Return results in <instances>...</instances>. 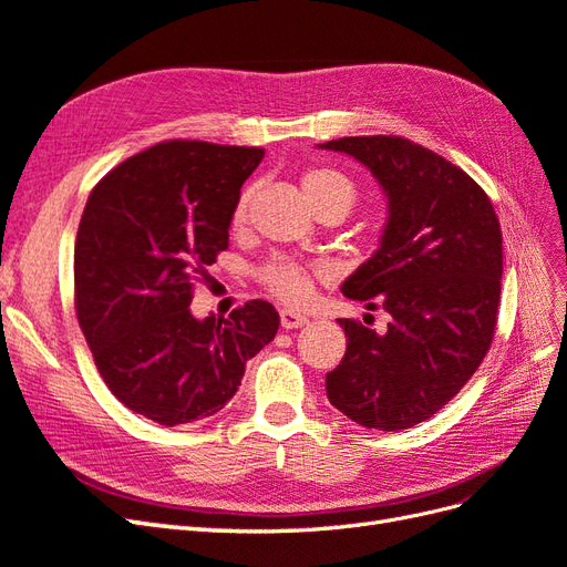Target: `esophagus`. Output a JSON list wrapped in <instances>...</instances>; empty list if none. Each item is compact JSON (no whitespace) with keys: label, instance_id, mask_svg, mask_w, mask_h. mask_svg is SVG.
Segmentation results:
<instances>
[{"label":"esophagus","instance_id":"esophagus-1","mask_svg":"<svg viewBox=\"0 0 567 567\" xmlns=\"http://www.w3.org/2000/svg\"><path fill=\"white\" fill-rule=\"evenodd\" d=\"M279 317H281V326L286 331H290V329H300V326H305V323H310V319H307L305 315H300V312H293V310H281L279 312Z\"/></svg>","mask_w":567,"mask_h":567}]
</instances>
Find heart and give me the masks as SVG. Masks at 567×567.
<instances>
[{"label": "heart", "instance_id": "1", "mask_svg": "<svg viewBox=\"0 0 567 567\" xmlns=\"http://www.w3.org/2000/svg\"><path fill=\"white\" fill-rule=\"evenodd\" d=\"M302 192L312 208L323 213H340L346 217L352 205L357 203L359 188L352 177L340 173L336 167H312L302 175ZM250 203H252V186L244 188L241 196L236 198L231 210V227L241 229L250 217ZM260 281L274 298H279L288 305H302L312 298L315 290V271L296 260H274L260 269Z\"/></svg>", "mask_w": 567, "mask_h": 567}]
</instances>
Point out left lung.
Returning a JSON list of instances; mask_svg holds the SVG:
<instances>
[{
    "instance_id": "8db88e82",
    "label": "left lung",
    "mask_w": 567,
    "mask_h": 567,
    "mask_svg": "<svg viewBox=\"0 0 567 567\" xmlns=\"http://www.w3.org/2000/svg\"><path fill=\"white\" fill-rule=\"evenodd\" d=\"M367 165L388 196L381 246L342 284L350 300L385 310L388 326L338 319L342 362L326 373L329 402L375 431L431 419L468 383L496 329L502 227L492 200L461 167L404 136L319 144Z\"/></svg>"
}]
</instances>
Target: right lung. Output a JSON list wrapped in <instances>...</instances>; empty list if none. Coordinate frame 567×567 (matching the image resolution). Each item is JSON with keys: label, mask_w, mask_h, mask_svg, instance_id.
Segmentation results:
<instances>
[{"label": "right lung", "mask_w": 567, "mask_h": 567, "mask_svg": "<svg viewBox=\"0 0 567 567\" xmlns=\"http://www.w3.org/2000/svg\"><path fill=\"white\" fill-rule=\"evenodd\" d=\"M262 158L255 146L161 142L92 188L75 238V312L101 379L134 414L169 427L217 414L277 336L267 300L205 319L188 307Z\"/></svg>", "instance_id": "1"}]
</instances>
